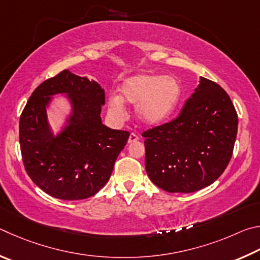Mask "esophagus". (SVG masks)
Wrapping results in <instances>:
<instances>
[{
  "mask_svg": "<svg viewBox=\"0 0 260 260\" xmlns=\"http://www.w3.org/2000/svg\"><path fill=\"white\" fill-rule=\"evenodd\" d=\"M139 139V137L136 134H130V136H129V139H127V143L129 144H133V143H135V142H137V140Z\"/></svg>",
  "mask_w": 260,
  "mask_h": 260,
  "instance_id": "esophagus-1",
  "label": "esophagus"
}]
</instances>
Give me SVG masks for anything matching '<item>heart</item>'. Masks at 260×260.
<instances>
[{"instance_id":"obj_1","label":"heart","mask_w":260,"mask_h":260,"mask_svg":"<svg viewBox=\"0 0 260 260\" xmlns=\"http://www.w3.org/2000/svg\"><path fill=\"white\" fill-rule=\"evenodd\" d=\"M181 97L178 79L169 75L142 74L123 82L121 95L111 94L108 111L114 116L123 117L125 103L137 105L136 115L147 125H156L166 121L176 111Z\"/></svg>"}]
</instances>
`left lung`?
Segmentation results:
<instances>
[{"label":"left lung","mask_w":260,"mask_h":260,"mask_svg":"<svg viewBox=\"0 0 260 260\" xmlns=\"http://www.w3.org/2000/svg\"><path fill=\"white\" fill-rule=\"evenodd\" d=\"M238 134L230 95L200 77L179 116L145 131V168L154 185L169 193H193L225 171Z\"/></svg>","instance_id":"1"}]
</instances>
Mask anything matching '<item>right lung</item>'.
Instances as JSON below:
<instances>
[{
    "label": "right lung",
    "mask_w": 260,
    "mask_h": 260,
    "mask_svg": "<svg viewBox=\"0 0 260 260\" xmlns=\"http://www.w3.org/2000/svg\"><path fill=\"white\" fill-rule=\"evenodd\" d=\"M57 95L70 112L56 134L47 111ZM105 91L98 82L65 70L41 83L19 121V142L27 174L50 197L74 201L93 197L111 178L130 134L103 124Z\"/></svg>",
    "instance_id": "right-lung-1"
}]
</instances>
